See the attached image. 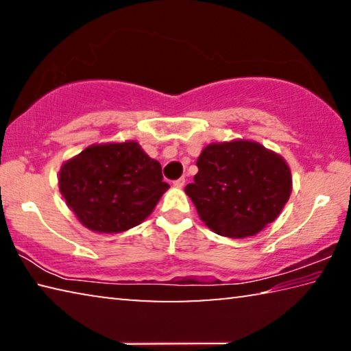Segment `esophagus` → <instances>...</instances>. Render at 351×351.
<instances>
[{
  "label": "esophagus",
  "instance_id": "34e87169",
  "mask_svg": "<svg viewBox=\"0 0 351 351\" xmlns=\"http://www.w3.org/2000/svg\"><path fill=\"white\" fill-rule=\"evenodd\" d=\"M184 184H186V180H184V178H178L176 181H173L175 187H184Z\"/></svg>",
  "mask_w": 351,
  "mask_h": 351
}]
</instances>
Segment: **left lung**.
Instances as JSON below:
<instances>
[{
    "label": "left lung",
    "instance_id": "obj_1",
    "mask_svg": "<svg viewBox=\"0 0 351 351\" xmlns=\"http://www.w3.org/2000/svg\"><path fill=\"white\" fill-rule=\"evenodd\" d=\"M186 193L213 232L243 239L274 221L291 195V171L276 153L251 141L207 145Z\"/></svg>",
    "mask_w": 351,
    "mask_h": 351
}]
</instances>
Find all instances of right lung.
<instances>
[{"instance_id": "add662e5", "label": "right lung", "mask_w": 351, "mask_h": 351, "mask_svg": "<svg viewBox=\"0 0 351 351\" xmlns=\"http://www.w3.org/2000/svg\"><path fill=\"white\" fill-rule=\"evenodd\" d=\"M58 184L80 223L106 234L144 221L169 189L161 164L136 142L85 148L63 164Z\"/></svg>"}]
</instances>
